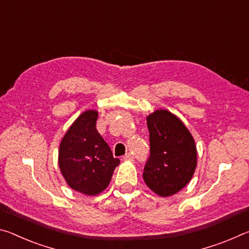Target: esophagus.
I'll return each instance as SVG.
<instances>
[{
    "label": "esophagus",
    "instance_id": "esophagus-1",
    "mask_svg": "<svg viewBox=\"0 0 249 249\" xmlns=\"http://www.w3.org/2000/svg\"><path fill=\"white\" fill-rule=\"evenodd\" d=\"M122 160H124V161H132L133 160V157H132V154H130V153H127V154H124V157H122Z\"/></svg>",
    "mask_w": 249,
    "mask_h": 249
}]
</instances>
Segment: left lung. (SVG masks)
Listing matches in <instances>:
<instances>
[{
	"label": "left lung",
	"instance_id": "1",
	"mask_svg": "<svg viewBox=\"0 0 249 249\" xmlns=\"http://www.w3.org/2000/svg\"><path fill=\"white\" fill-rule=\"evenodd\" d=\"M150 154L145 162V184L161 196L182 190L196 168V146L182 121L168 110H158L146 118Z\"/></svg>",
	"mask_w": 249,
	"mask_h": 249
}]
</instances>
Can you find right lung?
<instances>
[{"mask_svg":"<svg viewBox=\"0 0 249 249\" xmlns=\"http://www.w3.org/2000/svg\"><path fill=\"white\" fill-rule=\"evenodd\" d=\"M97 119L98 112L95 110L81 113L68 129L59 146V168L67 184L87 195L104 191L120 163L97 131Z\"/></svg>","mask_w":249,"mask_h":249,"instance_id":"add662e5","label":"right lung"}]
</instances>
